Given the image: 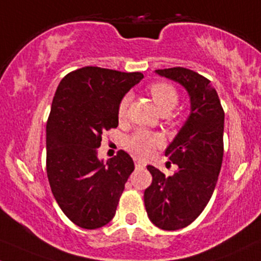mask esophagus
Wrapping results in <instances>:
<instances>
[{
  "label": "esophagus",
  "instance_id": "34e87169",
  "mask_svg": "<svg viewBox=\"0 0 261 261\" xmlns=\"http://www.w3.org/2000/svg\"><path fill=\"white\" fill-rule=\"evenodd\" d=\"M134 161H135V166L137 170H142V168L146 167V162L141 161V160L139 159H134Z\"/></svg>",
  "mask_w": 261,
  "mask_h": 261
}]
</instances>
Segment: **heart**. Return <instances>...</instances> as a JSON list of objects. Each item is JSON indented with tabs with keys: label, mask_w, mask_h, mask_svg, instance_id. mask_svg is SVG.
<instances>
[{
	"label": "heart",
	"mask_w": 261,
	"mask_h": 261,
	"mask_svg": "<svg viewBox=\"0 0 261 261\" xmlns=\"http://www.w3.org/2000/svg\"><path fill=\"white\" fill-rule=\"evenodd\" d=\"M154 104L160 109L161 113H170L178 104V91L170 83L159 82L153 83L148 88ZM131 96L128 94L122 96L117 104V119L120 121L127 115V108L130 104ZM163 140L159 134L151 133L146 130H137L126 141V148L137 157H147L153 152L154 148L162 145Z\"/></svg>",
	"instance_id": "b5f03b06"
}]
</instances>
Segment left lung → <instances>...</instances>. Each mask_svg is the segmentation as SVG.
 <instances>
[{
  "label": "left lung",
  "instance_id": "obj_1",
  "mask_svg": "<svg viewBox=\"0 0 261 261\" xmlns=\"http://www.w3.org/2000/svg\"><path fill=\"white\" fill-rule=\"evenodd\" d=\"M156 73L179 83L191 98L190 116L165 152L178 170L167 177L147 166L152 183L144 193L151 222L177 230L202 213L216 188L224 152V110L211 80L196 71L174 67Z\"/></svg>",
  "mask_w": 261,
  "mask_h": 261
}]
</instances>
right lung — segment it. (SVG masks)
I'll use <instances>...</instances> for the list:
<instances>
[{"label":"right lung","instance_id":"obj_1","mask_svg":"<svg viewBox=\"0 0 261 261\" xmlns=\"http://www.w3.org/2000/svg\"><path fill=\"white\" fill-rule=\"evenodd\" d=\"M142 73L99 67L70 71L59 83L47 121V176L51 193L74 224L96 229L114 218L135 168L125 151L98 159L101 135L119 125L117 104Z\"/></svg>","mask_w":261,"mask_h":261}]
</instances>
